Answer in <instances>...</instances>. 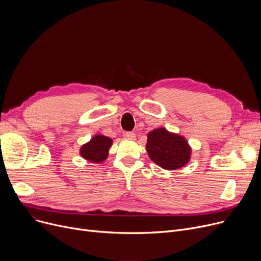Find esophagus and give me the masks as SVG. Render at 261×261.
Masks as SVG:
<instances>
[{"mask_svg": "<svg viewBox=\"0 0 261 261\" xmlns=\"http://www.w3.org/2000/svg\"><path fill=\"white\" fill-rule=\"evenodd\" d=\"M125 138L129 139V140H135V133L134 132H125Z\"/></svg>", "mask_w": 261, "mask_h": 261, "instance_id": "1", "label": "esophagus"}]
</instances>
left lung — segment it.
Masks as SVG:
<instances>
[{"instance_id": "obj_1", "label": "left lung", "mask_w": 261, "mask_h": 261, "mask_svg": "<svg viewBox=\"0 0 261 261\" xmlns=\"http://www.w3.org/2000/svg\"><path fill=\"white\" fill-rule=\"evenodd\" d=\"M146 149L149 158L164 169L173 170L188 163L191 150L182 136L159 128L148 134Z\"/></svg>"}]
</instances>
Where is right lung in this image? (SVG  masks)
<instances>
[{
  "instance_id": "right-lung-1",
  "label": "right lung",
  "mask_w": 261,
  "mask_h": 261,
  "mask_svg": "<svg viewBox=\"0 0 261 261\" xmlns=\"http://www.w3.org/2000/svg\"><path fill=\"white\" fill-rule=\"evenodd\" d=\"M112 140L105 135H95L94 138L80 149L81 156L93 163H101L108 156Z\"/></svg>"
}]
</instances>
